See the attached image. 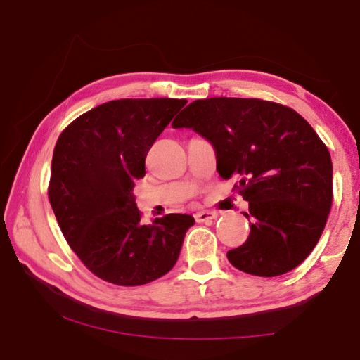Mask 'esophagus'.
Listing matches in <instances>:
<instances>
[{"label": "esophagus", "mask_w": 360, "mask_h": 360, "mask_svg": "<svg viewBox=\"0 0 360 360\" xmlns=\"http://www.w3.org/2000/svg\"><path fill=\"white\" fill-rule=\"evenodd\" d=\"M219 217L218 212H212V210H201L195 213V219L198 223H209V221L215 219Z\"/></svg>", "instance_id": "34e87169"}]
</instances>
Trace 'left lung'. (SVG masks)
<instances>
[{"label": "left lung", "mask_w": 360, "mask_h": 360, "mask_svg": "<svg viewBox=\"0 0 360 360\" xmlns=\"http://www.w3.org/2000/svg\"><path fill=\"white\" fill-rule=\"evenodd\" d=\"M212 143L217 170L249 202L250 233L227 252L232 266L277 277L300 264L322 235L333 202L330 151L300 114L258 98L195 101L173 120Z\"/></svg>", "instance_id": "8db88e82"}]
</instances>
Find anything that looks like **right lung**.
Returning <instances> with one entry per match:
<instances>
[{
	"mask_svg": "<svg viewBox=\"0 0 360 360\" xmlns=\"http://www.w3.org/2000/svg\"><path fill=\"white\" fill-rule=\"evenodd\" d=\"M184 98H120L82 114L60 134L49 201L71 249L98 278L139 286L178 262L192 215L170 213L143 226L134 181L151 145Z\"/></svg>",
	"mask_w": 360,
	"mask_h": 360,
	"instance_id": "obj_1",
	"label": "right lung"
}]
</instances>
